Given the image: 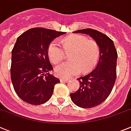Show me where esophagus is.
Wrapping results in <instances>:
<instances>
[{"instance_id":"34e87169","label":"esophagus","mask_w":131,"mask_h":131,"mask_svg":"<svg viewBox=\"0 0 131 131\" xmlns=\"http://www.w3.org/2000/svg\"><path fill=\"white\" fill-rule=\"evenodd\" d=\"M69 79H63V78H62L60 79V81L61 82H67L69 81Z\"/></svg>"}]
</instances>
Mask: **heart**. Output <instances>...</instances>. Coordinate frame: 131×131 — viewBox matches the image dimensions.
I'll use <instances>...</instances> for the list:
<instances>
[{
    "mask_svg": "<svg viewBox=\"0 0 131 131\" xmlns=\"http://www.w3.org/2000/svg\"><path fill=\"white\" fill-rule=\"evenodd\" d=\"M62 47L56 41L48 46L47 55L53 64H57L69 54L71 62L63 63L55 68L54 71L60 77H68L82 70L83 73L92 71L96 66L100 56V48L95 41L88 39L82 35L73 34L61 40Z\"/></svg>",
    "mask_w": 131,
    "mask_h": 131,
    "instance_id": "1",
    "label": "heart"
}]
</instances>
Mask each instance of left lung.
<instances>
[{
  "mask_svg": "<svg viewBox=\"0 0 131 131\" xmlns=\"http://www.w3.org/2000/svg\"><path fill=\"white\" fill-rule=\"evenodd\" d=\"M73 33L86 34L99 45L100 56L97 66L86 75L78 78L80 87L70 93L72 101L83 108L94 107L105 101L113 89L116 79L117 53L112 39L92 28L79 30Z\"/></svg>",
  "mask_w": 131,
  "mask_h": 131,
  "instance_id": "obj_1",
  "label": "left lung"
}]
</instances>
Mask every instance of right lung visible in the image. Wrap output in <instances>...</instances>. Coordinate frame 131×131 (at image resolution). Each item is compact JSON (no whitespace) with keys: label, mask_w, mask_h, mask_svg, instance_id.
Returning <instances> with one entry per match:
<instances>
[{"label":"right lung","mask_w":131,"mask_h":131,"mask_svg":"<svg viewBox=\"0 0 131 131\" xmlns=\"http://www.w3.org/2000/svg\"><path fill=\"white\" fill-rule=\"evenodd\" d=\"M66 32L33 28L18 37L12 51L11 79L15 93L23 101L38 105L51 97L60 80L49 73L53 69L48 46Z\"/></svg>","instance_id":"1"}]
</instances>
